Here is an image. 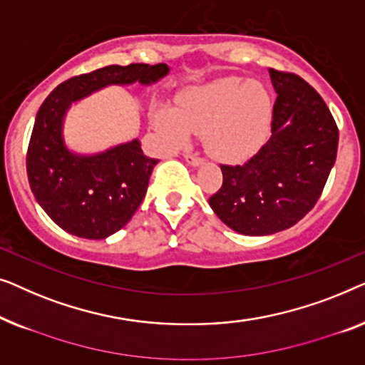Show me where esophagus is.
I'll return each instance as SVG.
<instances>
[{
	"label": "esophagus",
	"instance_id": "1",
	"mask_svg": "<svg viewBox=\"0 0 365 365\" xmlns=\"http://www.w3.org/2000/svg\"><path fill=\"white\" fill-rule=\"evenodd\" d=\"M183 158H185V162L190 163L192 167H198V165H202V163H203V158L198 157L197 153H192V152H185Z\"/></svg>",
	"mask_w": 365,
	"mask_h": 365
}]
</instances>
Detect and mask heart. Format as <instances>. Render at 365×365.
I'll list each match as a JSON object with an SVG mask.
<instances>
[{
    "label": "heart",
    "instance_id": "1",
    "mask_svg": "<svg viewBox=\"0 0 365 365\" xmlns=\"http://www.w3.org/2000/svg\"><path fill=\"white\" fill-rule=\"evenodd\" d=\"M273 102L258 81L222 79L192 87L178 99V109L162 107L158 127L173 142L203 133L208 152L223 162H243L255 155L269 132Z\"/></svg>",
    "mask_w": 365,
    "mask_h": 365
}]
</instances>
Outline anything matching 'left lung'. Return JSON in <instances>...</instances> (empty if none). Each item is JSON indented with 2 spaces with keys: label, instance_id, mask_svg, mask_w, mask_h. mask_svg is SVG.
I'll list each match as a JSON object with an SVG mask.
<instances>
[{
  "label": "left lung",
  "instance_id": "obj_1",
  "mask_svg": "<svg viewBox=\"0 0 365 365\" xmlns=\"http://www.w3.org/2000/svg\"><path fill=\"white\" fill-rule=\"evenodd\" d=\"M276 91L269 140L243 165H222L208 200L235 232H283L312 210L334 167L339 130L326 102L299 76L269 69Z\"/></svg>",
  "mask_w": 365,
  "mask_h": 365
}]
</instances>
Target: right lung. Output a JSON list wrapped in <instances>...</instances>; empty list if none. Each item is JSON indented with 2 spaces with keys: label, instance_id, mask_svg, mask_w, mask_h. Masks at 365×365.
Listing matches in <instances>:
<instances>
[{
  "label": "right lung",
  "instance_id": "right-lung-1",
  "mask_svg": "<svg viewBox=\"0 0 365 365\" xmlns=\"http://www.w3.org/2000/svg\"><path fill=\"white\" fill-rule=\"evenodd\" d=\"M168 71L167 64L106 66L64 81L46 97L31 133L26 170L36 202L64 232L104 240L124 228L158 163L143 155L138 138L92 155L69 150L63 135L66 112L73 102L107 86H148Z\"/></svg>",
  "mask_w": 365,
  "mask_h": 365
}]
</instances>
